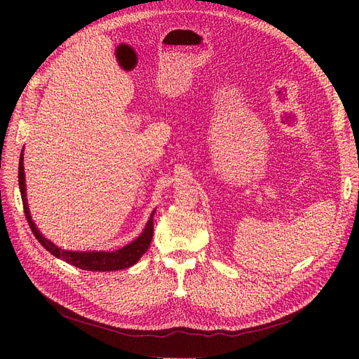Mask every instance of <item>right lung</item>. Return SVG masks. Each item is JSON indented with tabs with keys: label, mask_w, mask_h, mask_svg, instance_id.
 I'll return each instance as SVG.
<instances>
[{
	"label": "right lung",
	"mask_w": 359,
	"mask_h": 359,
	"mask_svg": "<svg viewBox=\"0 0 359 359\" xmlns=\"http://www.w3.org/2000/svg\"><path fill=\"white\" fill-rule=\"evenodd\" d=\"M19 189H20V196H22L24 203V212L27 217V222L31 227L32 233L37 238V241L45 247L50 255H53L58 259L66 260L67 264L81 268L85 271H118V269H126L128 266H133L137 260L142 257V255L147 252L151 240H153V231H154V212L151 214L149 220L145 226L144 232L140 233L133 243L124 245L123 248L115 250V252H70V250H64L40 233L37 229L36 223L32 222L29 208L27 203V191H25V172H24V149L20 153L19 158Z\"/></svg>",
	"instance_id": "obj_1"
}]
</instances>
